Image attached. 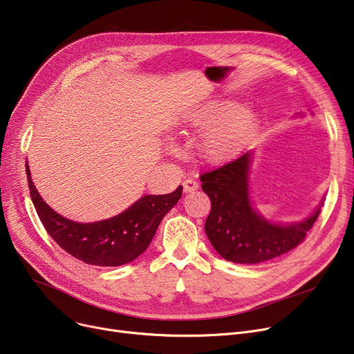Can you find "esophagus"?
Wrapping results in <instances>:
<instances>
[{"label": "esophagus", "mask_w": 354, "mask_h": 354, "mask_svg": "<svg viewBox=\"0 0 354 354\" xmlns=\"http://www.w3.org/2000/svg\"><path fill=\"white\" fill-rule=\"evenodd\" d=\"M199 189V183L198 180L189 178V179H185L183 180V191L185 192H195Z\"/></svg>", "instance_id": "esophagus-1"}]
</instances>
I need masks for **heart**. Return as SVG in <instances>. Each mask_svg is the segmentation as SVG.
I'll return each mask as SVG.
<instances>
[{
	"label": "heart",
	"instance_id": "b5f03b06",
	"mask_svg": "<svg viewBox=\"0 0 354 354\" xmlns=\"http://www.w3.org/2000/svg\"><path fill=\"white\" fill-rule=\"evenodd\" d=\"M250 107H236L234 102L211 103L191 116L194 126H211L202 139V153L208 160L218 162L230 156L244 139L254 123Z\"/></svg>",
	"mask_w": 354,
	"mask_h": 354
}]
</instances>
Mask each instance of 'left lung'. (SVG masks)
<instances>
[{
	"label": "left lung",
	"mask_w": 354,
	"mask_h": 354,
	"mask_svg": "<svg viewBox=\"0 0 354 354\" xmlns=\"http://www.w3.org/2000/svg\"><path fill=\"white\" fill-rule=\"evenodd\" d=\"M251 151L199 176L211 199L205 232L215 251L231 263L259 264L301 244L322 212L292 224H274L254 209L250 199Z\"/></svg>",
	"instance_id": "8db88e82"
}]
</instances>
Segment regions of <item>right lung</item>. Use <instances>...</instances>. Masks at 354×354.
Masks as SVG:
<instances>
[{
    "label": "right lung",
    "instance_id": "right-lung-1",
    "mask_svg": "<svg viewBox=\"0 0 354 354\" xmlns=\"http://www.w3.org/2000/svg\"><path fill=\"white\" fill-rule=\"evenodd\" d=\"M28 188L40 221L66 252L90 266L118 267L136 259L151 244L163 216L182 196V187L166 195H145L109 219L80 224L53 211L35 189L28 163Z\"/></svg>",
    "mask_w": 354,
    "mask_h": 354
}]
</instances>
